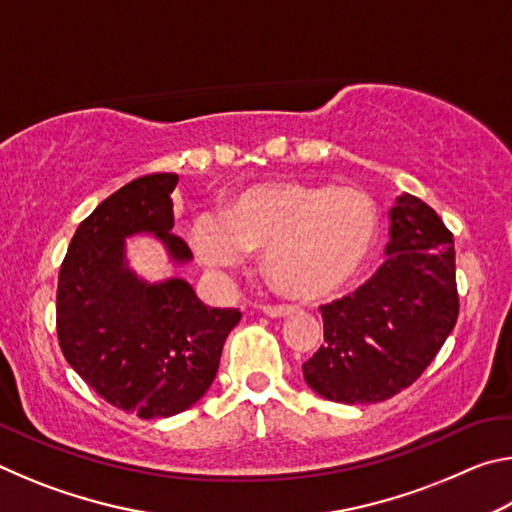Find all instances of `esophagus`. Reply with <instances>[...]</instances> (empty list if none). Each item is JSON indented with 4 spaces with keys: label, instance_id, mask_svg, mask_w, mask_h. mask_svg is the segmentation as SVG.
<instances>
[{
    "label": "esophagus",
    "instance_id": "1",
    "mask_svg": "<svg viewBox=\"0 0 512 512\" xmlns=\"http://www.w3.org/2000/svg\"><path fill=\"white\" fill-rule=\"evenodd\" d=\"M291 307H264V314L268 316V318H287L289 314H291Z\"/></svg>",
    "mask_w": 512,
    "mask_h": 512
}]
</instances>
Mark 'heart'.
Here are the masks:
<instances>
[{"label":"heart","instance_id":"1","mask_svg":"<svg viewBox=\"0 0 512 512\" xmlns=\"http://www.w3.org/2000/svg\"><path fill=\"white\" fill-rule=\"evenodd\" d=\"M379 212L352 187L275 180L246 189L223 219L198 216L192 246L207 266H237L264 250L268 282L296 300H323L359 275L375 250Z\"/></svg>","mask_w":512,"mask_h":512}]
</instances>
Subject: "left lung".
Listing matches in <instances>:
<instances>
[{
	"instance_id": "8db88e82",
	"label": "left lung",
	"mask_w": 512,
	"mask_h": 512,
	"mask_svg": "<svg viewBox=\"0 0 512 512\" xmlns=\"http://www.w3.org/2000/svg\"><path fill=\"white\" fill-rule=\"evenodd\" d=\"M454 239L411 194L391 210L386 262L323 309L325 345L302 366L309 388L341 404H377L404 391L443 348L458 318Z\"/></svg>"
}]
</instances>
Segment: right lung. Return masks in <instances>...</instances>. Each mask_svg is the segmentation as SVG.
I'll list each match as a JSON object with an SVG mask.
<instances>
[{"mask_svg":"<svg viewBox=\"0 0 512 512\" xmlns=\"http://www.w3.org/2000/svg\"><path fill=\"white\" fill-rule=\"evenodd\" d=\"M176 173L117 189L76 228L56 293L58 343L103 400L142 420L171 418L212 386L239 309L207 307L183 277L149 282L126 259V239L151 235L176 266L192 250L171 235Z\"/></svg>","mask_w":512,"mask_h":512,"instance_id":"1","label":"right lung"}]
</instances>
